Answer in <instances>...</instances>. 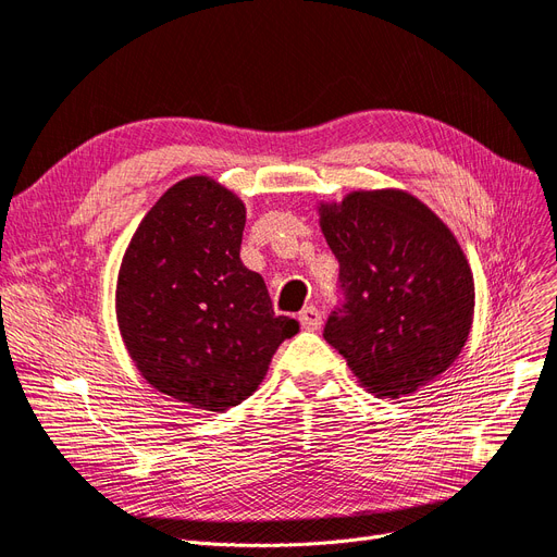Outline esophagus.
<instances>
[{
	"instance_id": "obj_1",
	"label": "esophagus",
	"mask_w": 557,
	"mask_h": 557,
	"mask_svg": "<svg viewBox=\"0 0 557 557\" xmlns=\"http://www.w3.org/2000/svg\"><path fill=\"white\" fill-rule=\"evenodd\" d=\"M300 325L305 327V331H319V327H321V312L317 310V307L314 305H310V307H305V310L300 312Z\"/></svg>"
}]
</instances>
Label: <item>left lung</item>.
<instances>
[{
	"label": "left lung",
	"instance_id": "8db88e82",
	"mask_svg": "<svg viewBox=\"0 0 557 557\" xmlns=\"http://www.w3.org/2000/svg\"><path fill=\"white\" fill-rule=\"evenodd\" d=\"M346 305L323 337L376 397L399 399L455 364L475 314L470 263L449 226L399 188L319 201Z\"/></svg>",
	"mask_w": 557,
	"mask_h": 557
}]
</instances>
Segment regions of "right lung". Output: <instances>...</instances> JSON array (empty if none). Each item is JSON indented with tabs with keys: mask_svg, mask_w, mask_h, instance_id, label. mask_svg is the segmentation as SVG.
<instances>
[{
	"mask_svg": "<svg viewBox=\"0 0 557 557\" xmlns=\"http://www.w3.org/2000/svg\"><path fill=\"white\" fill-rule=\"evenodd\" d=\"M243 226L245 203L226 185L181 178L141 218L116 275L119 333L141 379L211 413L250 397L300 331L243 265Z\"/></svg>",
	"mask_w": 557,
	"mask_h": 557,
	"instance_id": "1",
	"label": "right lung"
}]
</instances>
